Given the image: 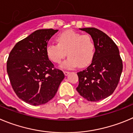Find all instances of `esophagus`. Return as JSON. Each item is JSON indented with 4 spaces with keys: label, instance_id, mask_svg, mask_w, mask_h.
Returning a JSON list of instances; mask_svg holds the SVG:
<instances>
[{
    "label": "esophagus",
    "instance_id": "esophagus-1",
    "mask_svg": "<svg viewBox=\"0 0 133 133\" xmlns=\"http://www.w3.org/2000/svg\"><path fill=\"white\" fill-rule=\"evenodd\" d=\"M64 74H65V75H68V74H69L70 72H69V71H64Z\"/></svg>",
    "mask_w": 133,
    "mask_h": 133
}]
</instances>
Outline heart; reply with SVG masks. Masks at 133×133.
I'll use <instances>...</instances> for the list:
<instances>
[{"label":"heart","instance_id":"heart-1","mask_svg":"<svg viewBox=\"0 0 133 133\" xmlns=\"http://www.w3.org/2000/svg\"><path fill=\"white\" fill-rule=\"evenodd\" d=\"M58 44H49L46 54L49 59L59 64L68 55V59L62 64L65 68L85 67L89 64L95 54V43L88 34H82L73 30H67L58 34Z\"/></svg>","mask_w":133,"mask_h":133}]
</instances>
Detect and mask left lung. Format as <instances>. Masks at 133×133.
Segmentation results:
<instances>
[{"instance_id": "1", "label": "left lung", "mask_w": 133, "mask_h": 133, "mask_svg": "<svg viewBox=\"0 0 133 133\" xmlns=\"http://www.w3.org/2000/svg\"><path fill=\"white\" fill-rule=\"evenodd\" d=\"M90 34L95 43L91 64L77 73V92L89 101H98L112 94L119 83L123 62L115 43L103 32L95 28H80Z\"/></svg>"}]
</instances>
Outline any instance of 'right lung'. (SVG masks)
<instances>
[{"instance_id":"right-lung-1","label":"right lung","mask_w":133,"mask_h":133,"mask_svg":"<svg viewBox=\"0 0 133 133\" xmlns=\"http://www.w3.org/2000/svg\"><path fill=\"white\" fill-rule=\"evenodd\" d=\"M58 31L38 30L16 43L9 54L6 70L12 87L27 103L36 106L48 102L65 77L46 54L49 40Z\"/></svg>"}]
</instances>
